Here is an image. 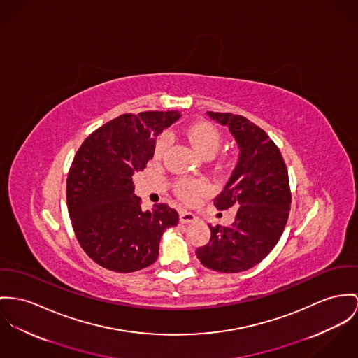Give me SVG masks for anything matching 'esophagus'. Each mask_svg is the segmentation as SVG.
Listing matches in <instances>:
<instances>
[{
    "label": "esophagus",
    "instance_id": "1",
    "mask_svg": "<svg viewBox=\"0 0 358 358\" xmlns=\"http://www.w3.org/2000/svg\"><path fill=\"white\" fill-rule=\"evenodd\" d=\"M197 220L196 215L192 213H188V211H180V222L181 223H191Z\"/></svg>",
    "mask_w": 358,
    "mask_h": 358
}]
</instances>
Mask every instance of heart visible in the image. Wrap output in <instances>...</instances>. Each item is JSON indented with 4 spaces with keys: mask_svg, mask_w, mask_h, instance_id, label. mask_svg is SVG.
Instances as JSON below:
<instances>
[{
    "mask_svg": "<svg viewBox=\"0 0 358 358\" xmlns=\"http://www.w3.org/2000/svg\"><path fill=\"white\" fill-rule=\"evenodd\" d=\"M184 136L189 141L193 150L204 157L211 158L220 147L222 136L220 131L208 121H196L189 124L184 129ZM167 145V138L161 136L155 141L152 150V159L159 161L165 152ZM176 192L178 193L184 200L194 201L201 194L207 192V185L201 181H189V180H180L176 184Z\"/></svg>",
    "mask_w": 358,
    "mask_h": 358,
    "instance_id": "heart-1",
    "label": "heart"
}]
</instances>
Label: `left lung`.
Listing matches in <instances>:
<instances>
[{
  "label": "left lung",
  "instance_id": "obj_1",
  "mask_svg": "<svg viewBox=\"0 0 358 358\" xmlns=\"http://www.w3.org/2000/svg\"><path fill=\"white\" fill-rule=\"evenodd\" d=\"M207 115L227 127L240 148L238 162L214 204L218 210L240 207L230 226H210L211 238L196 256L210 270L241 273L259 264L283 233L292 203L287 169L275 143L245 117Z\"/></svg>",
  "mask_w": 358,
  "mask_h": 358
}]
</instances>
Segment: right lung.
Masks as SVG:
<instances>
[{
  "mask_svg": "<svg viewBox=\"0 0 358 358\" xmlns=\"http://www.w3.org/2000/svg\"><path fill=\"white\" fill-rule=\"evenodd\" d=\"M178 111L122 114L83 141L68 173L66 204L76 238L99 266L134 273L155 263L166 229L178 223L167 204L143 211L132 176L152 159L157 136Z\"/></svg>",
  "mask_w": 358,
  "mask_h": 358,
  "instance_id": "add662e5",
  "label": "right lung"
}]
</instances>
